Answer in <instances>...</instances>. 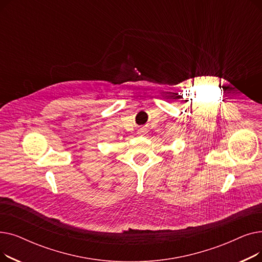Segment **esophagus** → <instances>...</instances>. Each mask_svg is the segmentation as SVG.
<instances>
[{"instance_id": "34e87169", "label": "esophagus", "mask_w": 262, "mask_h": 262, "mask_svg": "<svg viewBox=\"0 0 262 262\" xmlns=\"http://www.w3.org/2000/svg\"><path fill=\"white\" fill-rule=\"evenodd\" d=\"M145 133H146V128H144V127H141V128L138 129V134L139 135H144Z\"/></svg>"}]
</instances>
